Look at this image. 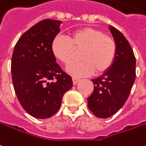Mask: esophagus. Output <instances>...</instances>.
I'll use <instances>...</instances> for the list:
<instances>
[{
    "instance_id": "obj_1",
    "label": "esophagus",
    "mask_w": 146,
    "mask_h": 146,
    "mask_svg": "<svg viewBox=\"0 0 146 146\" xmlns=\"http://www.w3.org/2000/svg\"><path fill=\"white\" fill-rule=\"evenodd\" d=\"M80 81V79H78V78H75V77H73V84L75 85L76 84L78 83Z\"/></svg>"
}]
</instances>
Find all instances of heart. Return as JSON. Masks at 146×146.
Instances as JSON below:
<instances>
[{"instance_id":"b5f03b06","label":"heart","mask_w":146,"mask_h":146,"mask_svg":"<svg viewBox=\"0 0 146 146\" xmlns=\"http://www.w3.org/2000/svg\"><path fill=\"white\" fill-rule=\"evenodd\" d=\"M81 50V62L67 67V72L74 76H86L93 73H102L108 70L116 54V44L110 36L100 30L84 27L71 32L69 38L58 35L51 43V50L56 58L69 65L74 50Z\"/></svg>"}]
</instances>
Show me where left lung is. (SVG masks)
<instances>
[{"instance_id":"8db88e82","label":"left lung","mask_w":146,"mask_h":146,"mask_svg":"<svg viewBox=\"0 0 146 146\" xmlns=\"http://www.w3.org/2000/svg\"><path fill=\"white\" fill-rule=\"evenodd\" d=\"M108 28L115 42V58L108 70L92 80L94 90L88 98L89 110L100 119L119 111L129 97L136 76V60L129 42L115 27L110 25Z\"/></svg>"}]
</instances>
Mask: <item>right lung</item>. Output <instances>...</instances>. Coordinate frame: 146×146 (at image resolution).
Here are the masks:
<instances>
[{
	"label": "right lung",
	"mask_w": 146,
	"mask_h": 146,
	"mask_svg": "<svg viewBox=\"0 0 146 146\" xmlns=\"http://www.w3.org/2000/svg\"><path fill=\"white\" fill-rule=\"evenodd\" d=\"M62 21L44 20L27 31L16 42L12 57V78L16 96L26 111L47 119L61 107L72 77L58 63L51 50Z\"/></svg>",
	"instance_id": "obj_1"
}]
</instances>
